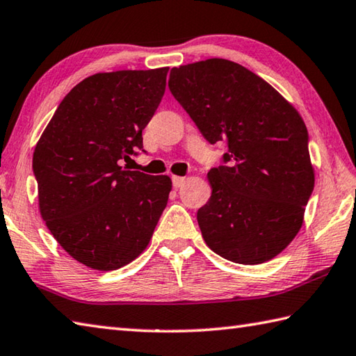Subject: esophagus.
I'll list each match as a JSON object with an SVG mask.
<instances>
[{"instance_id": "1", "label": "esophagus", "mask_w": 356, "mask_h": 356, "mask_svg": "<svg viewBox=\"0 0 356 356\" xmlns=\"http://www.w3.org/2000/svg\"><path fill=\"white\" fill-rule=\"evenodd\" d=\"M184 184H185V177H179V176L172 177V186L174 188H180Z\"/></svg>"}]
</instances>
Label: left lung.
<instances>
[{"mask_svg":"<svg viewBox=\"0 0 356 356\" xmlns=\"http://www.w3.org/2000/svg\"><path fill=\"white\" fill-rule=\"evenodd\" d=\"M168 86L202 136L228 146L197 211L207 245L243 266L273 259L301 229L315 186L302 117L259 75L224 58L172 67Z\"/></svg>","mask_w":356,"mask_h":356,"instance_id":"obj_1","label":"left lung"}]
</instances>
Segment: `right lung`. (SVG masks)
<instances>
[{
  "label": "right lung",
  "mask_w": 356,
  "mask_h": 356,
  "mask_svg": "<svg viewBox=\"0 0 356 356\" xmlns=\"http://www.w3.org/2000/svg\"><path fill=\"white\" fill-rule=\"evenodd\" d=\"M170 67L100 72L71 89L35 146L40 214L65 252L92 270L143 253L171 191L170 176L124 170L165 94Z\"/></svg>",
  "instance_id": "1"
}]
</instances>
